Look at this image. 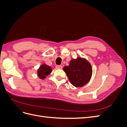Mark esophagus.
<instances>
[{
	"mask_svg": "<svg viewBox=\"0 0 127 127\" xmlns=\"http://www.w3.org/2000/svg\"><path fill=\"white\" fill-rule=\"evenodd\" d=\"M56 68L57 69H61L63 68V66H59V65H57L56 66Z\"/></svg>",
	"mask_w": 127,
	"mask_h": 127,
	"instance_id": "34e87169",
	"label": "esophagus"
}]
</instances>
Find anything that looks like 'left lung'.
Here are the masks:
<instances>
[{
  "mask_svg": "<svg viewBox=\"0 0 127 127\" xmlns=\"http://www.w3.org/2000/svg\"><path fill=\"white\" fill-rule=\"evenodd\" d=\"M64 70L72 85L81 87L88 83L91 78L92 69L90 63L82 58L72 59L68 66H64Z\"/></svg>",
  "mask_w": 127,
  "mask_h": 127,
  "instance_id": "8db88e82",
  "label": "left lung"
}]
</instances>
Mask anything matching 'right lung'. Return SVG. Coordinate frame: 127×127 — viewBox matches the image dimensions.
Listing matches in <instances>:
<instances>
[{"label": "right lung", "mask_w": 127, "mask_h": 127, "mask_svg": "<svg viewBox=\"0 0 127 127\" xmlns=\"http://www.w3.org/2000/svg\"><path fill=\"white\" fill-rule=\"evenodd\" d=\"M52 71V69L48 65L43 64L37 70V75L41 79H44L46 76L49 75Z\"/></svg>", "instance_id": "add662e5"}]
</instances>
